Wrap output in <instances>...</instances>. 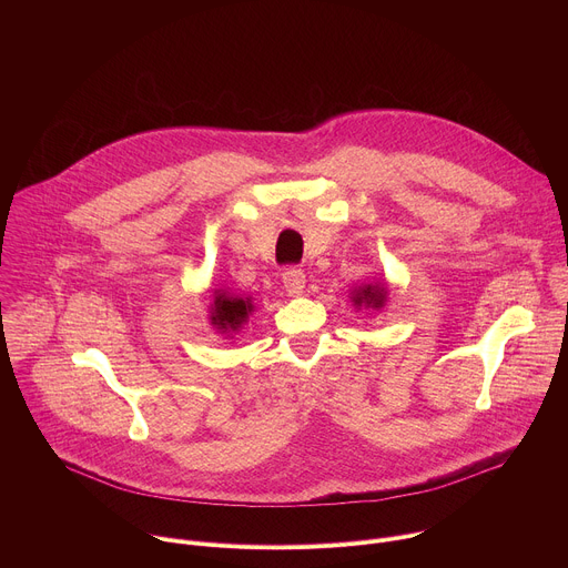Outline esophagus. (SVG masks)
Wrapping results in <instances>:
<instances>
[{"label": "esophagus", "mask_w": 568, "mask_h": 568, "mask_svg": "<svg viewBox=\"0 0 568 568\" xmlns=\"http://www.w3.org/2000/svg\"><path fill=\"white\" fill-rule=\"evenodd\" d=\"M283 285L290 296H301L305 292V274L298 267H290L283 272Z\"/></svg>", "instance_id": "obj_1"}]
</instances>
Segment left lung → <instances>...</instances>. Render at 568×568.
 I'll return each mask as SVG.
<instances>
[{
  "label": "left lung",
  "instance_id": "1",
  "mask_svg": "<svg viewBox=\"0 0 568 568\" xmlns=\"http://www.w3.org/2000/svg\"><path fill=\"white\" fill-rule=\"evenodd\" d=\"M387 296H389L387 283L385 281H374V283H363L358 287H354L349 298H352L356 310L365 307V310L381 312L387 305Z\"/></svg>",
  "mask_w": 568,
  "mask_h": 568
}]
</instances>
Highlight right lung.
<instances>
[{
    "mask_svg": "<svg viewBox=\"0 0 568 568\" xmlns=\"http://www.w3.org/2000/svg\"><path fill=\"white\" fill-rule=\"evenodd\" d=\"M254 310L256 305L250 296H241L230 290H214L207 316L216 334L230 341L243 329V325L250 321Z\"/></svg>",
    "mask_w": 568,
    "mask_h": 568,
    "instance_id": "obj_1",
    "label": "right lung"
}]
</instances>
